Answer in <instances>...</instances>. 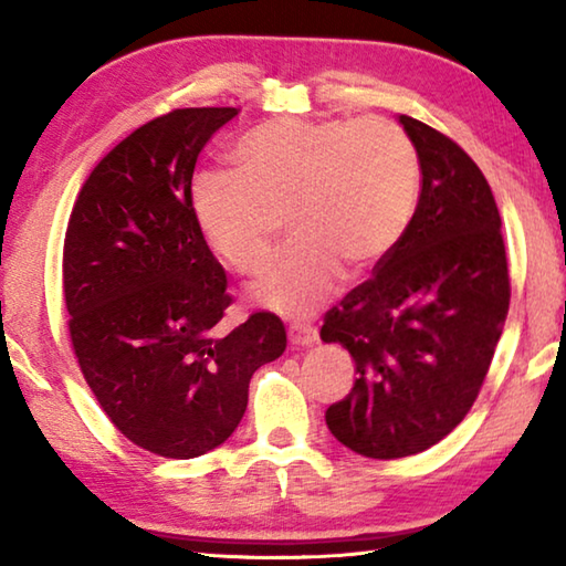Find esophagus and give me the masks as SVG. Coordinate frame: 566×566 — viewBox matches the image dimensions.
<instances>
[{"label": "esophagus", "mask_w": 566, "mask_h": 566, "mask_svg": "<svg viewBox=\"0 0 566 566\" xmlns=\"http://www.w3.org/2000/svg\"><path fill=\"white\" fill-rule=\"evenodd\" d=\"M290 342H292V347H314V344L319 342V334L312 327H292Z\"/></svg>", "instance_id": "obj_1"}]
</instances>
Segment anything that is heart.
I'll use <instances>...</instances> for the list:
<instances>
[{"mask_svg":"<svg viewBox=\"0 0 566 566\" xmlns=\"http://www.w3.org/2000/svg\"><path fill=\"white\" fill-rule=\"evenodd\" d=\"M234 157L242 171L197 175L191 212L237 272L264 262L286 212L296 239L252 284L254 300L284 317L317 312L342 270H375L415 212L419 167L395 122L280 117L249 129Z\"/></svg>","mask_w":566,"mask_h":566,"instance_id":"heart-1","label":"heart"}]
</instances>
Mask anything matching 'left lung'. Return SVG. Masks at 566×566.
I'll return each mask as SVG.
<instances>
[{"label": "left lung", "instance_id": "left-lung-1", "mask_svg": "<svg viewBox=\"0 0 566 566\" xmlns=\"http://www.w3.org/2000/svg\"><path fill=\"white\" fill-rule=\"evenodd\" d=\"M397 119L421 169L417 209L375 276L322 324V342L357 364L352 391L324 419L371 459L424 452L467 417L510 310L502 219L484 175L444 134Z\"/></svg>", "mask_w": 566, "mask_h": 566}]
</instances>
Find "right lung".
<instances>
[{"instance_id":"obj_1","label":"right lung","mask_w":566,"mask_h":566,"mask_svg":"<svg viewBox=\"0 0 566 566\" xmlns=\"http://www.w3.org/2000/svg\"><path fill=\"white\" fill-rule=\"evenodd\" d=\"M234 107L175 109L132 132L76 197L64 300L82 375L112 424L142 449L191 459L224 444L249 379L282 357L280 317L232 332L227 276L191 212V175Z\"/></svg>"}]
</instances>
